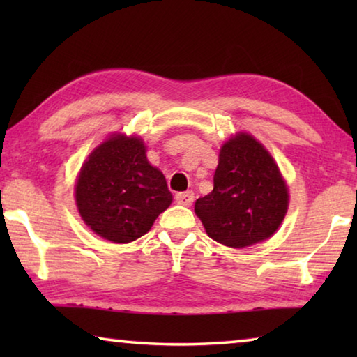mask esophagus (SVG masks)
Returning a JSON list of instances; mask_svg holds the SVG:
<instances>
[{
	"mask_svg": "<svg viewBox=\"0 0 357 357\" xmlns=\"http://www.w3.org/2000/svg\"><path fill=\"white\" fill-rule=\"evenodd\" d=\"M174 198H176V202L179 204H183V206H190L195 197H193V192H178Z\"/></svg>",
	"mask_w": 357,
	"mask_h": 357,
	"instance_id": "34e87169",
	"label": "esophagus"
}]
</instances>
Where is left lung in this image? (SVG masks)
Segmentation results:
<instances>
[{"instance_id":"8db88e82","label":"left lung","mask_w":357,"mask_h":357,"mask_svg":"<svg viewBox=\"0 0 357 357\" xmlns=\"http://www.w3.org/2000/svg\"><path fill=\"white\" fill-rule=\"evenodd\" d=\"M288 209V187L261 143L239 132L223 143L214 189L195 202L208 236L243 249L273 236Z\"/></svg>"}]
</instances>
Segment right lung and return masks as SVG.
Here are the masks:
<instances>
[{
	"instance_id": "1",
	"label": "right lung",
	"mask_w": 357,
	"mask_h": 357,
	"mask_svg": "<svg viewBox=\"0 0 357 357\" xmlns=\"http://www.w3.org/2000/svg\"><path fill=\"white\" fill-rule=\"evenodd\" d=\"M173 200L165 176L138 137L113 134L84 164L75 184L83 222L100 238L128 244L149 231Z\"/></svg>"
}]
</instances>
